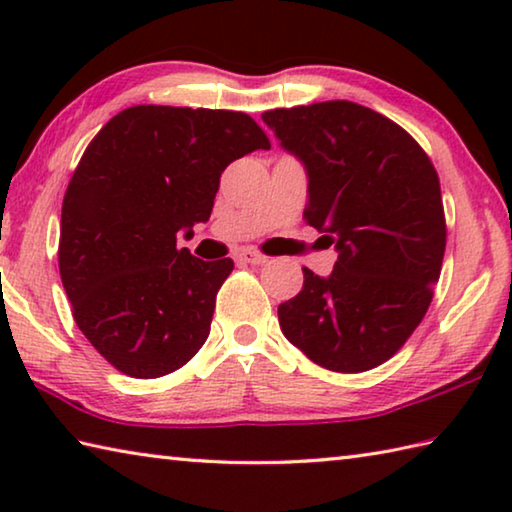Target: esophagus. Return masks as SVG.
<instances>
[{
  "label": "esophagus",
  "instance_id": "esophagus-1",
  "mask_svg": "<svg viewBox=\"0 0 512 512\" xmlns=\"http://www.w3.org/2000/svg\"><path fill=\"white\" fill-rule=\"evenodd\" d=\"M237 259L241 264H250V266H259V264H266V255L257 253V250H244V253H239Z\"/></svg>",
  "mask_w": 512,
  "mask_h": 512
}]
</instances>
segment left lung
Instances as JSON below:
<instances>
[{"label": "left lung", "mask_w": 512, "mask_h": 512, "mask_svg": "<svg viewBox=\"0 0 512 512\" xmlns=\"http://www.w3.org/2000/svg\"><path fill=\"white\" fill-rule=\"evenodd\" d=\"M307 167L305 221L339 250L332 275L277 307L287 339L334 372H363L402 348L427 314L447 225L440 180L413 137L352 101L262 115Z\"/></svg>", "instance_id": "8db88e82"}]
</instances>
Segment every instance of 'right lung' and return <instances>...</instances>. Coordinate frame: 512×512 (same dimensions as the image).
I'll return each mask as SVG.
<instances>
[{
	"mask_svg": "<svg viewBox=\"0 0 512 512\" xmlns=\"http://www.w3.org/2000/svg\"><path fill=\"white\" fill-rule=\"evenodd\" d=\"M271 149L246 112L133 106L88 144L63 198L58 268L76 325L110 366L155 379L210 334L232 259L178 248L212 214L223 169Z\"/></svg>",
	"mask_w": 512,
	"mask_h": 512,
	"instance_id": "right-lung-1",
	"label": "right lung"
}]
</instances>
